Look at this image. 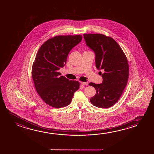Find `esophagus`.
<instances>
[{
	"label": "esophagus",
	"instance_id": "esophagus-1",
	"mask_svg": "<svg viewBox=\"0 0 154 154\" xmlns=\"http://www.w3.org/2000/svg\"><path fill=\"white\" fill-rule=\"evenodd\" d=\"M81 84H82V85H88V82H81Z\"/></svg>",
	"mask_w": 154,
	"mask_h": 154
}]
</instances>
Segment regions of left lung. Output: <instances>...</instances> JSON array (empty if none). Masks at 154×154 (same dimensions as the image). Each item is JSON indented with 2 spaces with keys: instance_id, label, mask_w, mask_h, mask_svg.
Here are the masks:
<instances>
[{
  "instance_id": "8db88e82",
  "label": "left lung",
  "mask_w": 154,
  "mask_h": 154,
  "mask_svg": "<svg viewBox=\"0 0 154 154\" xmlns=\"http://www.w3.org/2000/svg\"><path fill=\"white\" fill-rule=\"evenodd\" d=\"M86 45L96 54V66L103 69L102 84L89 83L96 88L91 103L101 109L113 106L120 98L127 84L128 62L118 43L113 38L101 34H84Z\"/></svg>"
}]
</instances>
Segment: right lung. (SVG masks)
I'll return each instance as SVG.
<instances>
[{
  "instance_id": "right-lung-1",
  "label": "right lung",
  "mask_w": 154,
  "mask_h": 154,
  "mask_svg": "<svg viewBox=\"0 0 154 154\" xmlns=\"http://www.w3.org/2000/svg\"><path fill=\"white\" fill-rule=\"evenodd\" d=\"M82 39L81 35L56 36L45 41L36 54L32 76L38 95L49 106L56 109L68 106L79 88L78 81L69 80L58 70Z\"/></svg>"
}]
</instances>
